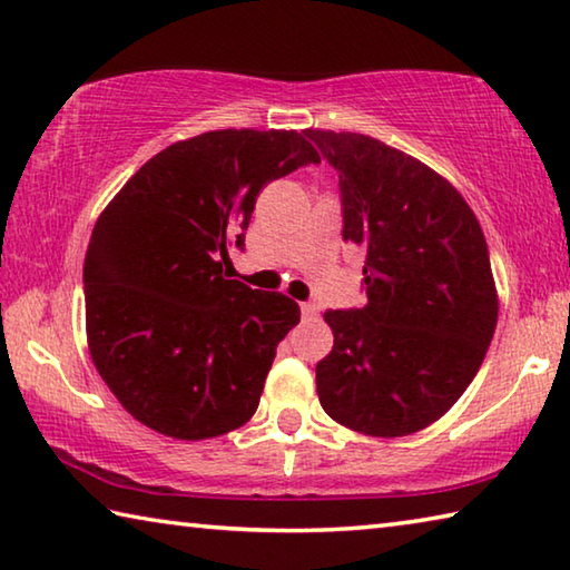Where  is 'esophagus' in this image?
<instances>
[{
  "mask_svg": "<svg viewBox=\"0 0 570 570\" xmlns=\"http://www.w3.org/2000/svg\"><path fill=\"white\" fill-rule=\"evenodd\" d=\"M320 314V304H314V302H304L302 304V316L304 320H312V316H316Z\"/></svg>",
  "mask_w": 570,
  "mask_h": 570,
  "instance_id": "esophagus-1",
  "label": "esophagus"
}]
</instances>
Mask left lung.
<instances>
[{"mask_svg":"<svg viewBox=\"0 0 570 570\" xmlns=\"http://www.w3.org/2000/svg\"><path fill=\"white\" fill-rule=\"evenodd\" d=\"M340 173L346 244L366 250V304L326 312L334 346L316 394L334 422L404 438L438 422L475 377L498 324L485 236L458 188L360 132L306 130Z\"/></svg>","mask_w":570,"mask_h":570,"instance_id":"1","label":"left lung"}]
</instances>
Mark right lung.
Here are the masks:
<instances>
[{"instance_id":"1","label":"right lung","mask_w":570,"mask_h":570,"mask_svg":"<svg viewBox=\"0 0 570 570\" xmlns=\"http://www.w3.org/2000/svg\"><path fill=\"white\" fill-rule=\"evenodd\" d=\"M296 130H210L153 156L92 228L85 326L95 370L146 428L208 440L246 424L298 304L224 276L258 193L320 163Z\"/></svg>"}]
</instances>
